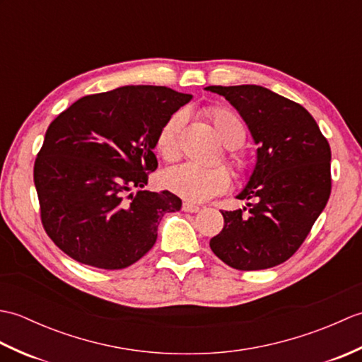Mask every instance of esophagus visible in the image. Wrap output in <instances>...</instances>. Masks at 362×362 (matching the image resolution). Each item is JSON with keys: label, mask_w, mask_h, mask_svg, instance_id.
<instances>
[{"label": "esophagus", "mask_w": 362, "mask_h": 362, "mask_svg": "<svg viewBox=\"0 0 362 362\" xmlns=\"http://www.w3.org/2000/svg\"><path fill=\"white\" fill-rule=\"evenodd\" d=\"M182 210L187 211V213H197L199 210H201V206L196 205V204H191V202H183L182 204Z\"/></svg>", "instance_id": "34e87169"}]
</instances>
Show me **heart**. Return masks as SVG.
<instances>
[{"instance_id": "heart-1", "label": "heart", "mask_w": 362, "mask_h": 362, "mask_svg": "<svg viewBox=\"0 0 362 362\" xmlns=\"http://www.w3.org/2000/svg\"><path fill=\"white\" fill-rule=\"evenodd\" d=\"M205 118L211 122L218 138L227 149H238L245 141L247 129L244 121L226 107L211 105L204 110ZM187 115L175 112L160 127L156 138V149L166 161H175L180 157V132L185 126ZM228 160L236 169H245V160L240 153L230 152ZM230 174L226 168H199L191 163H183L168 169L163 174L165 187L187 199L189 202H204L218 196L230 187Z\"/></svg>"}]
</instances>
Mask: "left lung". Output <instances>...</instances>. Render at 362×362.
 Here are the masks:
<instances>
[{"instance_id": "8db88e82", "label": "left lung", "mask_w": 362, "mask_h": 362, "mask_svg": "<svg viewBox=\"0 0 362 362\" xmlns=\"http://www.w3.org/2000/svg\"><path fill=\"white\" fill-rule=\"evenodd\" d=\"M247 124L257 161L236 199L222 211L224 228L210 240L214 255L240 271H259L291 258L308 236L332 193V149L310 112L259 86H211Z\"/></svg>"}]
</instances>
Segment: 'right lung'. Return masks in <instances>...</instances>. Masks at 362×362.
I'll return each mask as SVG.
<instances>
[{"label":"right lung","mask_w":362,"mask_h":362,"mask_svg":"<svg viewBox=\"0 0 362 362\" xmlns=\"http://www.w3.org/2000/svg\"><path fill=\"white\" fill-rule=\"evenodd\" d=\"M191 99L168 87L127 86L83 96L51 122L34 183L42 224L60 250L113 271L152 249L163 214L182 209L166 189H143L158 166L156 138Z\"/></svg>","instance_id":"obj_1"}]
</instances>
